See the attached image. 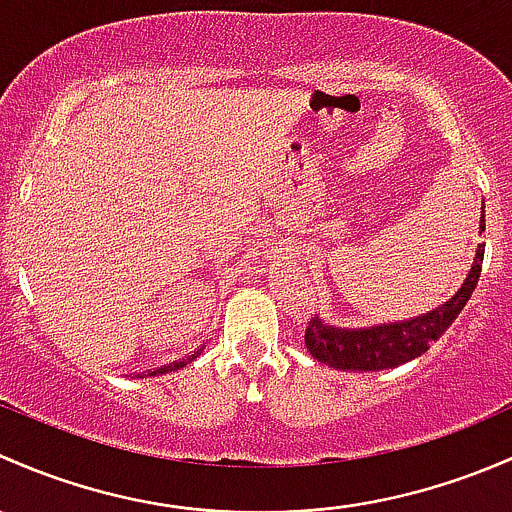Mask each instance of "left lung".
<instances>
[{"instance_id":"obj_1","label":"left lung","mask_w":512,"mask_h":512,"mask_svg":"<svg viewBox=\"0 0 512 512\" xmlns=\"http://www.w3.org/2000/svg\"><path fill=\"white\" fill-rule=\"evenodd\" d=\"M481 231H486V212L481 214ZM483 251H486V244H478L476 258H473V266L463 281L461 291L431 313L402 320V323L357 330H340L320 323L318 318H310V323L305 325V347L318 362L337 367V370L362 372L389 370V367H399L414 357L424 355L431 342L439 340L441 333L461 313L466 300L471 298L478 276H481Z\"/></svg>"}]
</instances>
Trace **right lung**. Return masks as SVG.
Returning <instances> with one entry per match:
<instances>
[{
    "label": "right lung",
    "instance_id": "obj_1",
    "mask_svg": "<svg viewBox=\"0 0 512 512\" xmlns=\"http://www.w3.org/2000/svg\"><path fill=\"white\" fill-rule=\"evenodd\" d=\"M199 352H202V347H199L197 352H192V355L182 357V360H179V362H170V365H162V367H157V370L152 372V374H162V372H172V370H179V367H184V365H187V362H192L194 357L199 355Z\"/></svg>",
    "mask_w": 512,
    "mask_h": 512
}]
</instances>
